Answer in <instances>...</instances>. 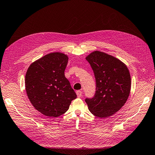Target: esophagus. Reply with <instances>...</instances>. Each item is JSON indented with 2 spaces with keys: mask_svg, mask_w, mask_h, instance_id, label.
<instances>
[{
  "mask_svg": "<svg viewBox=\"0 0 155 155\" xmlns=\"http://www.w3.org/2000/svg\"><path fill=\"white\" fill-rule=\"evenodd\" d=\"M76 93H77V96L78 97V98H80V97H81L82 96V91H77V92H76Z\"/></svg>",
  "mask_w": 155,
  "mask_h": 155,
  "instance_id": "34e87169",
  "label": "esophagus"
}]
</instances>
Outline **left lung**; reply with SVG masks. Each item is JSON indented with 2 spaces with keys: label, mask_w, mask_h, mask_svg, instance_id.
<instances>
[{
  "label": "left lung",
  "mask_w": 155,
  "mask_h": 155,
  "mask_svg": "<svg viewBox=\"0 0 155 155\" xmlns=\"http://www.w3.org/2000/svg\"><path fill=\"white\" fill-rule=\"evenodd\" d=\"M94 71L96 93L86 98L94 116L106 118L120 110L128 99L131 91V76L127 67L116 57L94 51L86 57Z\"/></svg>",
  "instance_id": "8db88e82"
}]
</instances>
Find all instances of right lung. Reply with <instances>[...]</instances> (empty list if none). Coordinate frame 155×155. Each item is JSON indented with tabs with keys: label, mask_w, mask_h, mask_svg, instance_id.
<instances>
[{
	"label": "right lung",
	"mask_w": 155,
	"mask_h": 155,
	"mask_svg": "<svg viewBox=\"0 0 155 155\" xmlns=\"http://www.w3.org/2000/svg\"><path fill=\"white\" fill-rule=\"evenodd\" d=\"M68 60L63 53H50L32 63L27 70L25 85L28 97L35 108L45 116H61L77 98L64 77Z\"/></svg>",
	"instance_id": "1"
}]
</instances>
